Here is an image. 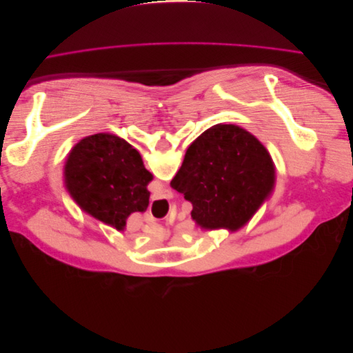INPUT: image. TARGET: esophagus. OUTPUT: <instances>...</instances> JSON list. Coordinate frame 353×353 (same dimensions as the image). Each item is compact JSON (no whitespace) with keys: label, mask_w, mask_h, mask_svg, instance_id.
I'll list each match as a JSON object with an SVG mask.
<instances>
[{"label":"esophagus","mask_w":353,"mask_h":353,"mask_svg":"<svg viewBox=\"0 0 353 353\" xmlns=\"http://www.w3.org/2000/svg\"><path fill=\"white\" fill-rule=\"evenodd\" d=\"M169 197H172V193H170L169 190L160 191V199H169Z\"/></svg>","instance_id":"esophagus-1"}]
</instances>
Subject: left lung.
<instances>
[{
  "mask_svg": "<svg viewBox=\"0 0 353 353\" xmlns=\"http://www.w3.org/2000/svg\"><path fill=\"white\" fill-rule=\"evenodd\" d=\"M274 162L263 144L237 125H213L191 143L170 187L193 205L205 230L237 231L270 197Z\"/></svg>",
  "mask_w": 353,
  "mask_h": 353,
  "instance_id": "left-lung-1",
  "label": "left lung"
}]
</instances>
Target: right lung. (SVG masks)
Here are the masks:
<instances>
[{
	"label": "right lung",
	"mask_w": 353,
	"mask_h": 353,
	"mask_svg": "<svg viewBox=\"0 0 353 353\" xmlns=\"http://www.w3.org/2000/svg\"><path fill=\"white\" fill-rule=\"evenodd\" d=\"M152 179L140 153L112 134L85 137L72 148L65 166L72 199L91 216L119 231L131 213L147 209Z\"/></svg>",
	"instance_id": "obj_1"
}]
</instances>
